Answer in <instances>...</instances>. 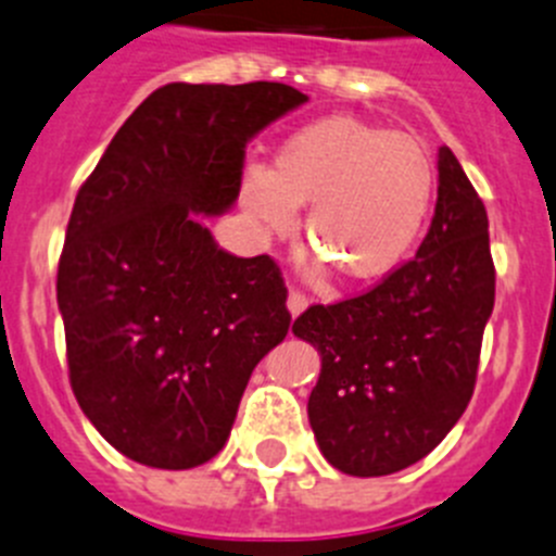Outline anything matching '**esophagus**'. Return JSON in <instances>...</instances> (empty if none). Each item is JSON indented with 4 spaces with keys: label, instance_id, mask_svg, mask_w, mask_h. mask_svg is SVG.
<instances>
[{
    "label": "esophagus",
    "instance_id": "esophagus-1",
    "mask_svg": "<svg viewBox=\"0 0 556 556\" xmlns=\"http://www.w3.org/2000/svg\"><path fill=\"white\" fill-rule=\"evenodd\" d=\"M309 307V295L307 293H302V290H290L288 293V309H290V315H302L304 309Z\"/></svg>",
    "mask_w": 556,
    "mask_h": 556
}]
</instances>
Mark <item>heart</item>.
Masks as SVG:
<instances>
[{"label": "heart", "instance_id": "b5f03b06", "mask_svg": "<svg viewBox=\"0 0 556 556\" xmlns=\"http://www.w3.org/2000/svg\"><path fill=\"white\" fill-rule=\"evenodd\" d=\"M435 161L422 139L329 114L279 144L271 169L249 164L241 202L271 236L307 207V243L345 282L367 285L406 263L435 202Z\"/></svg>", "mask_w": 556, "mask_h": 556}]
</instances>
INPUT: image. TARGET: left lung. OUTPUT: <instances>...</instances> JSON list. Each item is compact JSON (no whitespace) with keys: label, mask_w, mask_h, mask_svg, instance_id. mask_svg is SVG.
Returning a JSON list of instances; mask_svg holds the SVG:
<instances>
[{"label":"left lung","mask_w":556,"mask_h":556,"mask_svg":"<svg viewBox=\"0 0 556 556\" xmlns=\"http://www.w3.org/2000/svg\"><path fill=\"white\" fill-rule=\"evenodd\" d=\"M496 271L489 214L450 148L417 254L367 293L313 304L293 334L320 351L307 414L324 458L354 477L417 464L466 412Z\"/></svg>","instance_id":"1"}]
</instances>
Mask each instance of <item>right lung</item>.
Returning <instances> with one entry per match:
<instances>
[{"mask_svg":"<svg viewBox=\"0 0 556 556\" xmlns=\"http://www.w3.org/2000/svg\"><path fill=\"white\" fill-rule=\"evenodd\" d=\"M304 101L279 81L159 87L76 194L56 268L67 376L137 464L214 458L249 376L288 334L277 263L219 249L200 214H225L249 139Z\"/></svg>","mask_w":556,"mask_h":556,"instance_id":"right-lung-1","label":"right lung"}]
</instances>
